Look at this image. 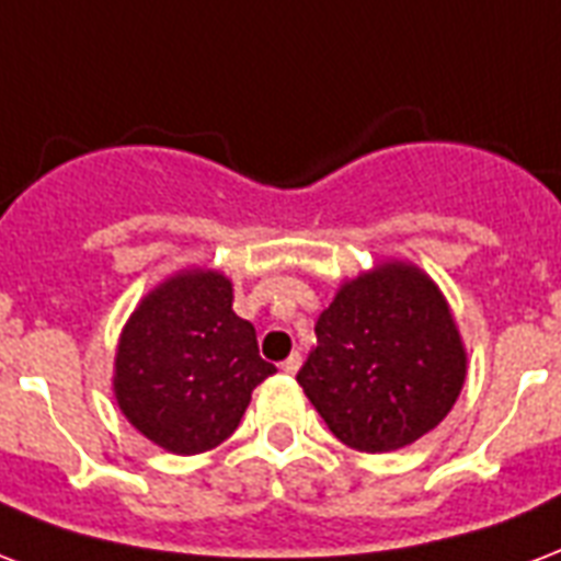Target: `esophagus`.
<instances>
[{
	"instance_id": "esophagus-1",
	"label": "esophagus",
	"mask_w": 561,
	"mask_h": 561,
	"mask_svg": "<svg viewBox=\"0 0 561 561\" xmlns=\"http://www.w3.org/2000/svg\"><path fill=\"white\" fill-rule=\"evenodd\" d=\"M299 365H302V356H299V353H290V356L282 362V370L294 376L299 370Z\"/></svg>"
}]
</instances>
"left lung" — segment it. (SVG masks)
<instances>
[{
    "label": "left lung",
    "instance_id": "8db88e82",
    "mask_svg": "<svg viewBox=\"0 0 561 561\" xmlns=\"http://www.w3.org/2000/svg\"><path fill=\"white\" fill-rule=\"evenodd\" d=\"M297 382L335 438L400 450L447 417L465 382V347L435 282L382 264L347 282L314 327Z\"/></svg>",
    "mask_w": 561,
    "mask_h": 561
}]
</instances>
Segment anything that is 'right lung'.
I'll list each match as a JSON object with an SVG mask.
<instances>
[{
  "label": "right lung",
  "instance_id": "obj_1",
  "mask_svg": "<svg viewBox=\"0 0 561 561\" xmlns=\"http://www.w3.org/2000/svg\"><path fill=\"white\" fill-rule=\"evenodd\" d=\"M271 374L255 327L232 311V282L191 271L167 279L128 318L114 391L149 442L194 456L238 430L252 388Z\"/></svg>",
  "mask_w": 561,
  "mask_h": 561
}]
</instances>
